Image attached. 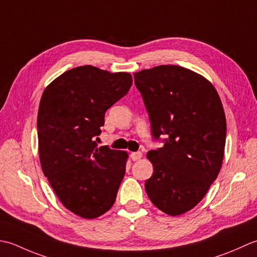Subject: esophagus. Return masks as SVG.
Listing matches in <instances>:
<instances>
[{"label": "esophagus", "mask_w": 257, "mask_h": 257, "mask_svg": "<svg viewBox=\"0 0 257 257\" xmlns=\"http://www.w3.org/2000/svg\"><path fill=\"white\" fill-rule=\"evenodd\" d=\"M141 158H142V152H132V153H131V159L133 161H138Z\"/></svg>", "instance_id": "34e87169"}]
</instances>
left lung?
Segmentation results:
<instances>
[{"label":"left lung","mask_w":257,"mask_h":257,"mask_svg":"<svg viewBox=\"0 0 257 257\" xmlns=\"http://www.w3.org/2000/svg\"><path fill=\"white\" fill-rule=\"evenodd\" d=\"M154 141L150 151L154 173L145 190L154 205L175 216L205 196L221 170L226 119L214 86L185 67L160 65L134 73Z\"/></svg>","instance_id":"left-lung-1"}]
</instances>
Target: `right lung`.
Returning <instances> with one entry per match:
<instances>
[{
	"mask_svg": "<svg viewBox=\"0 0 257 257\" xmlns=\"http://www.w3.org/2000/svg\"><path fill=\"white\" fill-rule=\"evenodd\" d=\"M130 73L91 65L63 73L45 88L38 113L41 166L63 205L83 218H95L115 202L127 154L98 148L105 112L126 95Z\"/></svg>",
	"mask_w": 257,
	"mask_h": 257,
	"instance_id": "obj_1",
	"label": "right lung"
}]
</instances>
